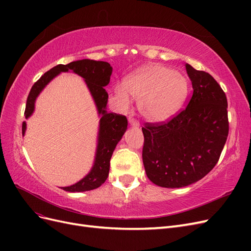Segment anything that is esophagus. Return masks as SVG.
Returning <instances> with one entry per match:
<instances>
[{"label":"esophagus","instance_id":"34e87169","mask_svg":"<svg viewBox=\"0 0 251 251\" xmlns=\"http://www.w3.org/2000/svg\"><path fill=\"white\" fill-rule=\"evenodd\" d=\"M128 123H130L131 126H136V127L139 126V123H138V121L136 120V119H134V118H132V117L128 118Z\"/></svg>","mask_w":251,"mask_h":251}]
</instances>
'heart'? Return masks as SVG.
<instances>
[{
  "instance_id": "b5f03b06",
  "label": "heart",
  "mask_w": 251,
  "mask_h": 251,
  "mask_svg": "<svg viewBox=\"0 0 251 251\" xmlns=\"http://www.w3.org/2000/svg\"><path fill=\"white\" fill-rule=\"evenodd\" d=\"M183 75L163 65L144 66L131 76L124 87H116L115 94L123 104L128 95L139 101L141 115L151 123H161L172 117L183 103L187 94Z\"/></svg>"
}]
</instances>
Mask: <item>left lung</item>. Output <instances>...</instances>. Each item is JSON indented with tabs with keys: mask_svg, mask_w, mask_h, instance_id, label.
<instances>
[{
	"mask_svg": "<svg viewBox=\"0 0 251 251\" xmlns=\"http://www.w3.org/2000/svg\"><path fill=\"white\" fill-rule=\"evenodd\" d=\"M193 95L172 119L142 127V160L148 178L176 188L202 179L215 168L229 131L227 98L211 75L186 64Z\"/></svg>",
	"mask_w": 251,
	"mask_h": 251,
	"instance_id": "left-lung-1",
	"label": "left lung"
}]
</instances>
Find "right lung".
<instances>
[{"label": "right lung", "mask_w": 251, "mask_h": 251, "mask_svg": "<svg viewBox=\"0 0 251 251\" xmlns=\"http://www.w3.org/2000/svg\"><path fill=\"white\" fill-rule=\"evenodd\" d=\"M69 70L78 74L85 79L91 95L95 101L98 114L101 116L100 121V132H98V144L96 149L95 161L92 170L77 183L71 186L62 187L66 192L78 193L92 191L100 187L107 180L110 171V160L117 143L126 131L127 119L126 116L116 113H108L105 111L108 102V93L104 90L110 82L112 74V67L107 62L92 59H80L68 65H57L47 71L43 76L34 82L30 90L24 115L26 118L31 116L34 111V102L36 97L42 92L50 80L54 78L60 72H68ZM26 123L22 125V133L25 134Z\"/></svg>", "instance_id": "right-lung-1"}]
</instances>
